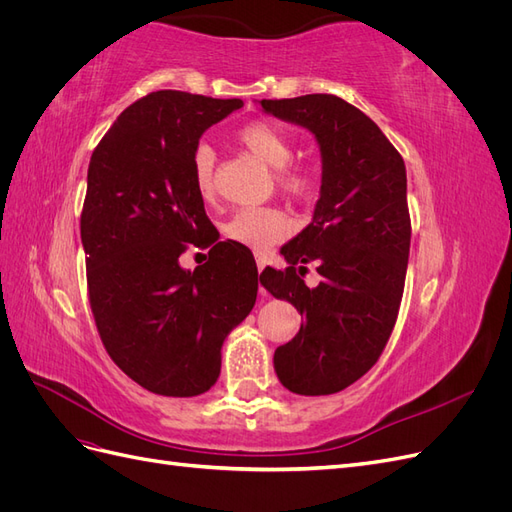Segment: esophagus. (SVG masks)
Instances as JSON below:
<instances>
[{"mask_svg": "<svg viewBox=\"0 0 512 512\" xmlns=\"http://www.w3.org/2000/svg\"><path fill=\"white\" fill-rule=\"evenodd\" d=\"M256 267H258V271L267 267V256L265 254H256Z\"/></svg>", "mask_w": 512, "mask_h": 512, "instance_id": "1", "label": "esophagus"}]
</instances>
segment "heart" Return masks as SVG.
<instances>
[{"label":"heart","mask_w":512,"mask_h":512,"mask_svg":"<svg viewBox=\"0 0 512 512\" xmlns=\"http://www.w3.org/2000/svg\"><path fill=\"white\" fill-rule=\"evenodd\" d=\"M239 143L256 156L262 164L273 170H284L292 160V143L273 123L254 121L247 123L239 132ZM192 181L200 198L215 196V153L209 145H200L192 158ZM282 188L292 196H305L312 190V181L303 173H288L284 170ZM290 232V222L277 209L267 207H245L232 215L226 224V237L245 247L262 250L275 241L284 239Z\"/></svg>","instance_id":"heart-1"}]
</instances>
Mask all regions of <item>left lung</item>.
Here are the masks:
<instances>
[{"instance_id":"1","label":"left lung","mask_w":512,"mask_h":512,"mask_svg":"<svg viewBox=\"0 0 512 512\" xmlns=\"http://www.w3.org/2000/svg\"><path fill=\"white\" fill-rule=\"evenodd\" d=\"M262 111L314 134L322 181L314 218L282 247L286 271L260 284L305 318L273 354L280 382L297 395H333L365 376L395 327L410 256L406 164L359 108L329 94L260 100ZM316 261L323 282L296 275Z\"/></svg>"}]
</instances>
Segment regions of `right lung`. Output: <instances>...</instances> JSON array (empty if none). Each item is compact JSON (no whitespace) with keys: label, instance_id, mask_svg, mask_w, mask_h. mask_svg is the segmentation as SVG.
I'll return each mask as SVG.
<instances>
[{"label":"right lung","instance_id":"obj_1","mask_svg":"<svg viewBox=\"0 0 512 512\" xmlns=\"http://www.w3.org/2000/svg\"><path fill=\"white\" fill-rule=\"evenodd\" d=\"M241 106L153 91L117 117L89 162L81 241L91 312L111 359L156 395L209 391L224 339L256 303L252 252L218 241L192 181L200 136ZM188 244L210 250L194 272L178 262Z\"/></svg>","mask_w":512,"mask_h":512}]
</instances>
